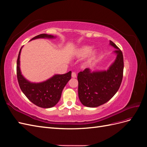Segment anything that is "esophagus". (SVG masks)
<instances>
[{
	"mask_svg": "<svg viewBox=\"0 0 147 147\" xmlns=\"http://www.w3.org/2000/svg\"><path fill=\"white\" fill-rule=\"evenodd\" d=\"M72 78H76V77H77V74H76V73L72 72Z\"/></svg>",
	"mask_w": 147,
	"mask_h": 147,
	"instance_id": "esophagus-1",
	"label": "esophagus"
}]
</instances>
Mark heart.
Listing matches in <instances>:
<instances>
[{
  "label": "heart",
  "instance_id": "obj_1",
  "mask_svg": "<svg viewBox=\"0 0 147 147\" xmlns=\"http://www.w3.org/2000/svg\"><path fill=\"white\" fill-rule=\"evenodd\" d=\"M92 47L90 46L84 45L80 48H78L76 50L75 55L78 57H84L86 56V63H90L94 60L97 56V52L96 50H92Z\"/></svg>",
  "mask_w": 147,
  "mask_h": 147
}]
</instances>
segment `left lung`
<instances>
[{"instance_id": "obj_1", "label": "left lung", "mask_w": 147, "mask_h": 147, "mask_svg": "<svg viewBox=\"0 0 147 147\" xmlns=\"http://www.w3.org/2000/svg\"><path fill=\"white\" fill-rule=\"evenodd\" d=\"M110 44L117 49V58L107 71L91 72L86 68L78 74L79 99L88 107H97L106 103L116 94L123 77V53L115 44Z\"/></svg>"}]
</instances>
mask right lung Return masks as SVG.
Returning a JSON list of instances; mask_svg holds the SVG:
<instances>
[{"label":"right lung","mask_w":147,"mask_h":147,"mask_svg":"<svg viewBox=\"0 0 147 147\" xmlns=\"http://www.w3.org/2000/svg\"><path fill=\"white\" fill-rule=\"evenodd\" d=\"M39 38H54L51 35L42 34L31 40ZM21 48L18 56L16 75L21 91L28 99L35 105L42 108H51L59 102L62 91L71 78V71L63 75H55L48 80L39 83L28 82L21 75L20 68V56Z\"/></svg>","instance_id":"obj_1"}]
</instances>
